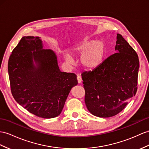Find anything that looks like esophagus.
Segmentation results:
<instances>
[{
  "instance_id": "esophagus-1",
  "label": "esophagus",
  "mask_w": 149,
  "mask_h": 149,
  "mask_svg": "<svg viewBox=\"0 0 149 149\" xmlns=\"http://www.w3.org/2000/svg\"><path fill=\"white\" fill-rule=\"evenodd\" d=\"M77 81H78L79 84L82 82V78L80 75H77Z\"/></svg>"
}]
</instances>
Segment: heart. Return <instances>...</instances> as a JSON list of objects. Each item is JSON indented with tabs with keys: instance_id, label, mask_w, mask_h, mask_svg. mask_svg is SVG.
<instances>
[{
	"instance_id": "b5f03b06",
	"label": "heart",
	"mask_w": 149,
	"mask_h": 149,
	"mask_svg": "<svg viewBox=\"0 0 149 149\" xmlns=\"http://www.w3.org/2000/svg\"><path fill=\"white\" fill-rule=\"evenodd\" d=\"M105 45L103 41H84L75 46L74 52L82 55L80 58L81 65L87 70H93L101 63L104 55ZM65 60L68 62H72L70 56L67 55Z\"/></svg>"
}]
</instances>
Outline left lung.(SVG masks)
<instances>
[{"instance_id":"8db88e82","label":"left lung","mask_w":149,"mask_h":149,"mask_svg":"<svg viewBox=\"0 0 149 149\" xmlns=\"http://www.w3.org/2000/svg\"><path fill=\"white\" fill-rule=\"evenodd\" d=\"M115 51L93 71L82 74L87 108L98 117L109 118L121 112L137 91V53L120 34Z\"/></svg>"}]
</instances>
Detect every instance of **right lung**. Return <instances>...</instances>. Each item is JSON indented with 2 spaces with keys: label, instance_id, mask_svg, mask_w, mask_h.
<instances>
[{
  "label": "right lung",
  "instance_id": "add662e5",
  "mask_svg": "<svg viewBox=\"0 0 149 149\" xmlns=\"http://www.w3.org/2000/svg\"><path fill=\"white\" fill-rule=\"evenodd\" d=\"M14 100L35 115L55 118L62 112L77 75L61 72L55 53L43 48L40 37L24 36L8 62Z\"/></svg>",
  "mask_w": 149,
  "mask_h": 149
}]
</instances>
